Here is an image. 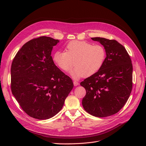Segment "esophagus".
<instances>
[{"mask_svg":"<svg viewBox=\"0 0 146 146\" xmlns=\"http://www.w3.org/2000/svg\"><path fill=\"white\" fill-rule=\"evenodd\" d=\"M73 83H74V85L75 86H78L79 85V83L78 82H77V81H74Z\"/></svg>","mask_w":146,"mask_h":146,"instance_id":"obj_1","label":"esophagus"}]
</instances>
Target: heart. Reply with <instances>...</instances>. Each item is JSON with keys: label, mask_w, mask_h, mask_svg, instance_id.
I'll return each instance as SVG.
<instances>
[{"label": "heart", "mask_w": 146, "mask_h": 146, "mask_svg": "<svg viewBox=\"0 0 146 146\" xmlns=\"http://www.w3.org/2000/svg\"><path fill=\"white\" fill-rule=\"evenodd\" d=\"M66 51L57 50L53 55L55 64L63 71L67 72L75 65L70 72L74 78L90 77L98 72L105 63L107 53L100 44L84 41L69 42Z\"/></svg>", "instance_id": "1"}]
</instances>
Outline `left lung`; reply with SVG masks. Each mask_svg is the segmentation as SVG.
Instances as JSON below:
<instances>
[{"label":"left lung","mask_w":146,"mask_h":146,"mask_svg":"<svg viewBox=\"0 0 146 146\" xmlns=\"http://www.w3.org/2000/svg\"><path fill=\"white\" fill-rule=\"evenodd\" d=\"M91 39L105 47L107 56L99 71L80 83L86 91L82 105L92 116L107 117L117 113L129 99L133 66L125 47L117 41L100 37Z\"/></svg>","instance_id":"1"}]
</instances>
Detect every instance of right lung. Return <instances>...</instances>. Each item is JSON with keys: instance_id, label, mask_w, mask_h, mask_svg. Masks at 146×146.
<instances>
[{"instance_id": "1", "label": "right lung", "mask_w": 146, "mask_h": 146, "mask_svg": "<svg viewBox=\"0 0 146 146\" xmlns=\"http://www.w3.org/2000/svg\"><path fill=\"white\" fill-rule=\"evenodd\" d=\"M58 42L47 36L33 39L17 52L11 64L13 95L29 116L40 120L56 115L74 87L51 56Z\"/></svg>"}]
</instances>
